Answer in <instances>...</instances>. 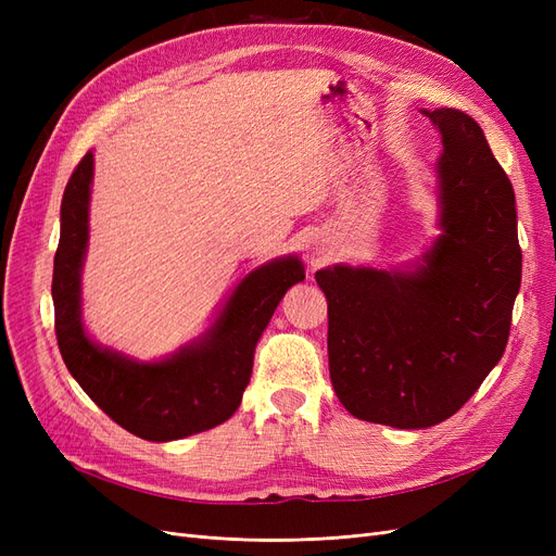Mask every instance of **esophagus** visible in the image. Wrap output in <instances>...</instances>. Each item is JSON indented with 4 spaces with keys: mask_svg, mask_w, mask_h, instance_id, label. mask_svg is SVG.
I'll return each instance as SVG.
<instances>
[{
    "mask_svg": "<svg viewBox=\"0 0 556 556\" xmlns=\"http://www.w3.org/2000/svg\"><path fill=\"white\" fill-rule=\"evenodd\" d=\"M317 255H325V250H317Z\"/></svg>",
    "mask_w": 556,
    "mask_h": 556,
    "instance_id": "34e87169",
    "label": "esophagus"
}]
</instances>
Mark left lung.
Returning <instances> with one entry per match:
<instances>
[{
  "instance_id": "1",
  "label": "left lung",
  "mask_w": 556,
  "mask_h": 556,
  "mask_svg": "<svg viewBox=\"0 0 556 556\" xmlns=\"http://www.w3.org/2000/svg\"><path fill=\"white\" fill-rule=\"evenodd\" d=\"M422 113L441 134L439 237L406 266L319 268L329 376L350 415L396 429L452 417L503 357L521 282L513 185L480 125Z\"/></svg>"
}]
</instances>
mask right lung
<instances>
[{"mask_svg": "<svg viewBox=\"0 0 556 556\" xmlns=\"http://www.w3.org/2000/svg\"><path fill=\"white\" fill-rule=\"evenodd\" d=\"M92 178L88 150L64 188L53 266L55 333L66 368L113 422L143 441H180L227 422L241 406L257 341L285 292L306 278L304 264L285 255L252 268L204 333L166 357L134 359L97 343L83 325Z\"/></svg>", "mask_w": 556, "mask_h": 556, "instance_id": "obj_1", "label": "right lung"}]
</instances>
